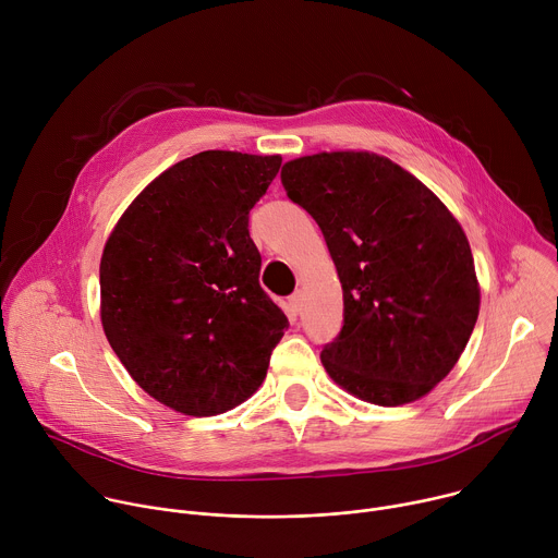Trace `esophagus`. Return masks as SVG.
<instances>
[{
    "label": "esophagus",
    "instance_id": "obj_1",
    "mask_svg": "<svg viewBox=\"0 0 558 558\" xmlns=\"http://www.w3.org/2000/svg\"><path fill=\"white\" fill-rule=\"evenodd\" d=\"M287 308H289V313H291V315H298V313H300V308H302V293H300V291H298V293H293V295L289 298Z\"/></svg>",
    "mask_w": 558,
    "mask_h": 558
}]
</instances>
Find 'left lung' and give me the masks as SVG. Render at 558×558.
I'll list each match as a JSON object with an SVG mask.
<instances>
[{"label":"left lung","instance_id":"left-lung-1","mask_svg":"<svg viewBox=\"0 0 558 558\" xmlns=\"http://www.w3.org/2000/svg\"><path fill=\"white\" fill-rule=\"evenodd\" d=\"M287 196L320 225L344 293V327L320 360L362 402L402 407L457 364L482 289L459 220L411 172L375 151L284 163Z\"/></svg>","mask_w":558,"mask_h":558}]
</instances>
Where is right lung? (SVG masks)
<instances>
[{
	"mask_svg": "<svg viewBox=\"0 0 558 558\" xmlns=\"http://www.w3.org/2000/svg\"><path fill=\"white\" fill-rule=\"evenodd\" d=\"M280 163V154H194L158 174L108 235L104 333L130 377L177 413L211 417L250 400L289 327L260 287L247 229Z\"/></svg>",
	"mask_w": 558,
	"mask_h": 558,
	"instance_id": "add662e5",
	"label": "right lung"
}]
</instances>
